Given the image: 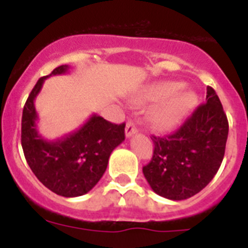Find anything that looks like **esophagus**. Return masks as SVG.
<instances>
[{
  "label": "esophagus",
  "mask_w": 248,
  "mask_h": 248,
  "mask_svg": "<svg viewBox=\"0 0 248 248\" xmlns=\"http://www.w3.org/2000/svg\"><path fill=\"white\" fill-rule=\"evenodd\" d=\"M136 132H138V128H136L135 124H132L131 121H130V122H127V124H126V128H124V134H126V138H130V136L135 135Z\"/></svg>",
  "instance_id": "obj_1"
}]
</instances>
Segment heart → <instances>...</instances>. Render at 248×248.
<instances>
[{"label": "heart", "mask_w": 248, "mask_h": 248, "mask_svg": "<svg viewBox=\"0 0 248 248\" xmlns=\"http://www.w3.org/2000/svg\"><path fill=\"white\" fill-rule=\"evenodd\" d=\"M177 81H162L147 86L135 97L136 103H158L151 112V122L159 131H171L196 109L198 96Z\"/></svg>", "instance_id": "b5f03b06"}]
</instances>
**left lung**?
Returning a JSON list of instances; mask_svg holds the SVG:
<instances>
[{"instance_id":"obj_1","label":"left lung","mask_w":248,"mask_h":248,"mask_svg":"<svg viewBox=\"0 0 248 248\" xmlns=\"http://www.w3.org/2000/svg\"><path fill=\"white\" fill-rule=\"evenodd\" d=\"M227 114L215 90L207 87L206 103L171 135L152 136L155 151L143 173L153 192L181 201L201 192L223 162L228 139Z\"/></svg>"}]
</instances>
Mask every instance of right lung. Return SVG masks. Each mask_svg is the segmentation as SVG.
I'll return each instance as SVG.
<instances>
[{"label":"right lung","mask_w":248,"mask_h":248,"mask_svg":"<svg viewBox=\"0 0 248 248\" xmlns=\"http://www.w3.org/2000/svg\"><path fill=\"white\" fill-rule=\"evenodd\" d=\"M68 69V65L55 68L31 91L21 117V147L37 179L51 192L69 198L83 196L100 180L110 153L124 140V124H112L93 114L78 130L60 139H44L37 130L34 100L45 79L64 75Z\"/></svg>","instance_id":"add662e5"}]
</instances>
